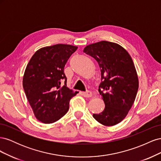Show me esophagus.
<instances>
[{"label": "esophagus", "instance_id": "1", "mask_svg": "<svg viewBox=\"0 0 161 161\" xmlns=\"http://www.w3.org/2000/svg\"><path fill=\"white\" fill-rule=\"evenodd\" d=\"M82 96L85 97H91L92 96V92L89 91H87L86 92H81Z\"/></svg>", "mask_w": 161, "mask_h": 161}]
</instances>
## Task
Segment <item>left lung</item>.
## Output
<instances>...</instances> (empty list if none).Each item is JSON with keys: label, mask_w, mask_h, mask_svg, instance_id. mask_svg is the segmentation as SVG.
Segmentation results:
<instances>
[{"label": "left lung", "mask_w": 161, "mask_h": 161, "mask_svg": "<svg viewBox=\"0 0 161 161\" xmlns=\"http://www.w3.org/2000/svg\"><path fill=\"white\" fill-rule=\"evenodd\" d=\"M83 52L98 62L101 82L99 92L105 105L93 118L106 126L121 122L127 115L138 89V78L132 59L118 43L101 41L86 46Z\"/></svg>", "instance_id": "left-lung-1"}]
</instances>
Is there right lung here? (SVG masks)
<instances>
[{
	"label": "right lung",
	"instance_id": "right-lung-1",
	"mask_svg": "<svg viewBox=\"0 0 161 161\" xmlns=\"http://www.w3.org/2000/svg\"><path fill=\"white\" fill-rule=\"evenodd\" d=\"M77 48L60 43L42 47L28 63L23 78V89L36 118L42 123L52 124L64 116L70 99L77 93L66 86L64 72L68 60Z\"/></svg>",
	"mask_w": 161,
	"mask_h": 161
}]
</instances>
